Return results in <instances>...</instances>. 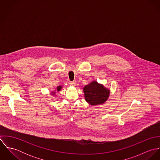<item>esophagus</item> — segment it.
<instances>
[{
  "mask_svg": "<svg viewBox=\"0 0 160 160\" xmlns=\"http://www.w3.org/2000/svg\"><path fill=\"white\" fill-rule=\"evenodd\" d=\"M69 85L71 86H72V87H74V86H75V85H76V84H75V82H69Z\"/></svg>",
  "mask_w": 160,
  "mask_h": 160,
  "instance_id": "obj_1",
  "label": "esophagus"
}]
</instances>
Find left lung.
Returning a JSON list of instances; mask_svg holds the SVG:
<instances>
[{
	"label": "left lung",
	"instance_id": "1",
	"mask_svg": "<svg viewBox=\"0 0 160 160\" xmlns=\"http://www.w3.org/2000/svg\"><path fill=\"white\" fill-rule=\"evenodd\" d=\"M83 91L85 100L91 105L103 104L107 100L110 95V90L95 81L85 86Z\"/></svg>",
	"mask_w": 160,
	"mask_h": 160
}]
</instances>
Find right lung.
I'll return each mask as SVG.
<instances>
[{"mask_svg": "<svg viewBox=\"0 0 160 160\" xmlns=\"http://www.w3.org/2000/svg\"><path fill=\"white\" fill-rule=\"evenodd\" d=\"M62 86H58V87L57 88V91H60L62 89ZM52 93H53V95L55 94V92H52Z\"/></svg>", "mask_w": 160, "mask_h": 160, "instance_id": "obj_1", "label": "right lung"}]
</instances>
